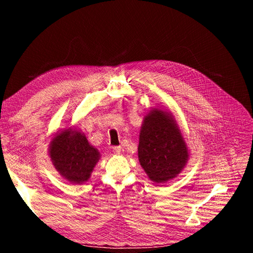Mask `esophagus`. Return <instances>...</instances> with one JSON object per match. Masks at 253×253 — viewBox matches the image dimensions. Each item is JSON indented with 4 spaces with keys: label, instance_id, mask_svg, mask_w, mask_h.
Masks as SVG:
<instances>
[{
    "label": "esophagus",
    "instance_id": "obj_1",
    "mask_svg": "<svg viewBox=\"0 0 253 253\" xmlns=\"http://www.w3.org/2000/svg\"><path fill=\"white\" fill-rule=\"evenodd\" d=\"M113 152H114L116 155H119L120 153H121V147H114V148H113Z\"/></svg>",
    "mask_w": 253,
    "mask_h": 253
}]
</instances>
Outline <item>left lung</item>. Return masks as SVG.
<instances>
[{"mask_svg":"<svg viewBox=\"0 0 253 253\" xmlns=\"http://www.w3.org/2000/svg\"><path fill=\"white\" fill-rule=\"evenodd\" d=\"M188 148L172 115L153 110L144 117L138 158L149 178L164 183L177 176L188 160Z\"/></svg>","mask_w":253,"mask_h":253,"instance_id":"left-lung-1","label":"left lung"}]
</instances>
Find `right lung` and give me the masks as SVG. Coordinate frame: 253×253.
I'll use <instances>...</instances> for the list:
<instances>
[{
  "label": "right lung",
  "instance_id": "right-lung-1",
  "mask_svg": "<svg viewBox=\"0 0 253 253\" xmlns=\"http://www.w3.org/2000/svg\"><path fill=\"white\" fill-rule=\"evenodd\" d=\"M49 156L60 175L73 183H82L89 178L100 155L85 135L70 128L53 137Z\"/></svg>",
  "mask_w": 253,
  "mask_h": 253
}]
</instances>
